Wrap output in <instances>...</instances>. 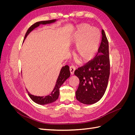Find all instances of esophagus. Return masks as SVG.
I'll list each match as a JSON object with an SVG mask.
<instances>
[{
  "label": "esophagus",
  "instance_id": "esophagus-1",
  "mask_svg": "<svg viewBox=\"0 0 135 135\" xmlns=\"http://www.w3.org/2000/svg\"><path fill=\"white\" fill-rule=\"evenodd\" d=\"M75 70V66H74V65H71V66H70V74L71 75L74 74Z\"/></svg>",
  "mask_w": 135,
  "mask_h": 135
}]
</instances>
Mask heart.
<instances>
[{
	"label": "heart",
	"instance_id": "heart-1",
	"mask_svg": "<svg viewBox=\"0 0 135 135\" xmlns=\"http://www.w3.org/2000/svg\"><path fill=\"white\" fill-rule=\"evenodd\" d=\"M100 42L101 34L97 28L86 23L79 25L74 37L77 58L82 62L93 59L99 51Z\"/></svg>",
	"mask_w": 135,
	"mask_h": 135
}]
</instances>
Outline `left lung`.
<instances>
[{
	"label": "left lung",
	"mask_w": 135,
	"mask_h": 135,
	"mask_svg": "<svg viewBox=\"0 0 135 135\" xmlns=\"http://www.w3.org/2000/svg\"><path fill=\"white\" fill-rule=\"evenodd\" d=\"M101 33L102 40L96 56L74 71L79 79L76 99L84 104L99 101L108 86L110 75L109 43L104 30Z\"/></svg>",
	"instance_id": "1"
}]
</instances>
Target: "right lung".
<instances>
[{"mask_svg": "<svg viewBox=\"0 0 135 135\" xmlns=\"http://www.w3.org/2000/svg\"><path fill=\"white\" fill-rule=\"evenodd\" d=\"M56 21V20H48V21H39V22L35 23L34 24H33V25H31L29 28H28V29L27 30L26 33L25 35V37H24V39H26V36L31 31L33 30L35 28L39 26L40 24L45 25V24L55 22ZM70 70H69V66L68 65H65V66H63L62 69H61L57 80L56 81L55 87L54 89V90H53L51 93V94L46 96H36L31 95L29 92H27V90L26 89L28 95L32 101L38 104L46 105V104L54 103V102L56 101L57 99H58L59 94H60V87L64 83V81L66 80L69 76H70Z\"/></svg>", "mask_w": 135, "mask_h": 135, "instance_id": "1", "label": "right lung"}]
</instances>
